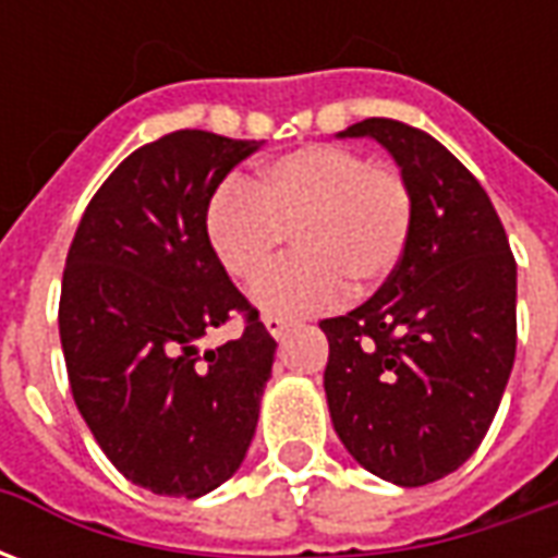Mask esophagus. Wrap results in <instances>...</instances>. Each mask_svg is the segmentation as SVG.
<instances>
[{"label": "esophagus", "instance_id": "34e87169", "mask_svg": "<svg viewBox=\"0 0 558 558\" xmlns=\"http://www.w3.org/2000/svg\"><path fill=\"white\" fill-rule=\"evenodd\" d=\"M263 326L268 328V335L275 340H283V335L290 331V323L287 319H280V316H263Z\"/></svg>", "mask_w": 558, "mask_h": 558}]
</instances>
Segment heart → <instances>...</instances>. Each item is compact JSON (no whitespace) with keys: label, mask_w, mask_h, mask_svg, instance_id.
I'll use <instances>...</instances> for the list:
<instances>
[{"label":"heart","mask_w":558,"mask_h":558,"mask_svg":"<svg viewBox=\"0 0 558 558\" xmlns=\"http://www.w3.org/2000/svg\"><path fill=\"white\" fill-rule=\"evenodd\" d=\"M415 199L407 175L340 146H304L271 160L259 182L227 179L208 199L206 232L232 278L256 280L292 232L299 254L254 287L268 316L326 311L352 278L371 290L407 254Z\"/></svg>","instance_id":"b5f03b06"}]
</instances>
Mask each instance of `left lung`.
<instances>
[{"mask_svg": "<svg viewBox=\"0 0 558 558\" xmlns=\"http://www.w3.org/2000/svg\"><path fill=\"white\" fill-rule=\"evenodd\" d=\"M415 199L407 254L374 299L323 319L326 400L343 448L398 487L445 478L475 454L517 350V263L478 179L418 128L364 119Z\"/></svg>", "mask_w": 558, "mask_h": 558, "instance_id": "1", "label": "left lung"}]
</instances>
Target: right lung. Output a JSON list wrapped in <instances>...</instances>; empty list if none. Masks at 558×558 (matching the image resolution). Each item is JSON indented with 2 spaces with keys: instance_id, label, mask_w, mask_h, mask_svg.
<instances>
[{
  "instance_id": "obj_1",
  "label": "right lung",
  "mask_w": 558,
  "mask_h": 558,
  "mask_svg": "<svg viewBox=\"0 0 558 558\" xmlns=\"http://www.w3.org/2000/svg\"><path fill=\"white\" fill-rule=\"evenodd\" d=\"M263 143L175 131L128 155L92 196L62 275L59 338L80 415L128 481L206 496L235 475L278 343L211 251L208 199ZM232 313L242 339L198 340Z\"/></svg>"
}]
</instances>
